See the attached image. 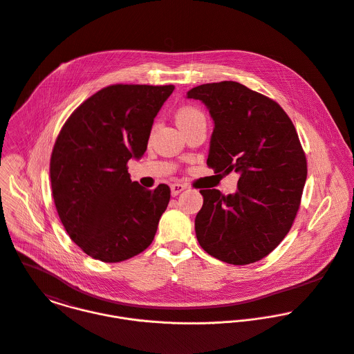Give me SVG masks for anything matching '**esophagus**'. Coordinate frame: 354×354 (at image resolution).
<instances>
[{
    "label": "esophagus",
    "instance_id": "1",
    "mask_svg": "<svg viewBox=\"0 0 354 354\" xmlns=\"http://www.w3.org/2000/svg\"><path fill=\"white\" fill-rule=\"evenodd\" d=\"M187 187L184 184H171L170 185V191H171V196H177L178 194H181Z\"/></svg>",
    "mask_w": 354,
    "mask_h": 354
}]
</instances>
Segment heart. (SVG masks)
Returning a JSON list of instances; mask_svg holds the SVG:
<instances>
[{"instance_id": "obj_1", "label": "heart", "mask_w": 354, "mask_h": 354, "mask_svg": "<svg viewBox=\"0 0 354 354\" xmlns=\"http://www.w3.org/2000/svg\"><path fill=\"white\" fill-rule=\"evenodd\" d=\"M176 120L181 129H185L195 123L205 122V115L199 109H196L194 106H184L177 111Z\"/></svg>"}]
</instances>
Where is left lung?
Listing matches in <instances>:
<instances>
[{"mask_svg": "<svg viewBox=\"0 0 354 354\" xmlns=\"http://www.w3.org/2000/svg\"><path fill=\"white\" fill-rule=\"evenodd\" d=\"M187 97L201 100L214 122L207 166L240 174L235 194L201 191L198 241L220 261L257 262L280 244L299 209L308 167L297 130L276 102L239 82L205 84Z\"/></svg>", "mask_w": 354, "mask_h": 354, "instance_id": "8db88e82", "label": "left lung"}]
</instances>
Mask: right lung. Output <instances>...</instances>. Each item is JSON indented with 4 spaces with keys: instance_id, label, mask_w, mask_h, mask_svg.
Instances as JSON below:
<instances>
[{
    "instance_id": "add662e5",
    "label": "right lung",
    "mask_w": 354,
    "mask_h": 354,
    "mask_svg": "<svg viewBox=\"0 0 354 354\" xmlns=\"http://www.w3.org/2000/svg\"><path fill=\"white\" fill-rule=\"evenodd\" d=\"M173 85H111L67 119L50 156V185L60 221L89 257L120 262L153 240L170 188L153 191L130 180L127 162L140 159L153 119Z\"/></svg>"
}]
</instances>
